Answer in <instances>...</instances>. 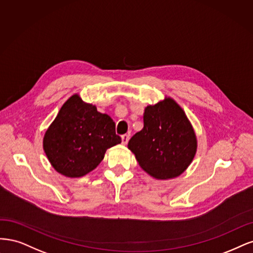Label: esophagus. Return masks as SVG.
Instances as JSON below:
<instances>
[{
	"label": "esophagus",
	"mask_w": 253,
	"mask_h": 253,
	"mask_svg": "<svg viewBox=\"0 0 253 253\" xmlns=\"http://www.w3.org/2000/svg\"><path fill=\"white\" fill-rule=\"evenodd\" d=\"M128 141H129V134L122 135V144H123V145H127Z\"/></svg>",
	"instance_id": "1"
}]
</instances>
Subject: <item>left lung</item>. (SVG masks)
Here are the masks:
<instances>
[{
    "instance_id": "8db88e82",
    "label": "left lung",
    "mask_w": 253,
    "mask_h": 253,
    "mask_svg": "<svg viewBox=\"0 0 253 253\" xmlns=\"http://www.w3.org/2000/svg\"><path fill=\"white\" fill-rule=\"evenodd\" d=\"M144 127L128 143L141 168L158 180H170L188 168L198 140L186 113L173 99L165 97L144 110Z\"/></svg>"
}]
</instances>
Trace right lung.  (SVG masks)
Segmentation results:
<instances>
[{"instance_id":"add662e5","label":"right lung","mask_w":253,"mask_h":253,"mask_svg":"<svg viewBox=\"0 0 253 253\" xmlns=\"http://www.w3.org/2000/svg\"><path fill=\"white\" fill-rule=\"evenodd\" d=\"M121 142L112 119L73 94L46 130L43 148L59 173L81 177L95 169L106 150Z\"/></svg>"}]
</instances>
